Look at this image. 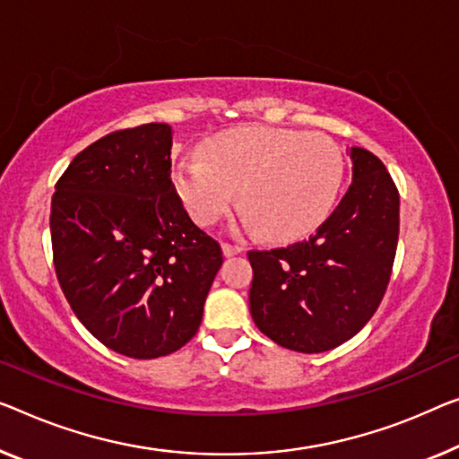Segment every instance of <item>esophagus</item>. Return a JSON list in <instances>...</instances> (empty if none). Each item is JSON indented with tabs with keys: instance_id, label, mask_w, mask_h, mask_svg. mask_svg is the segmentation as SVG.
Here are the masks:
<instances>
[{
	"instance_id": "34e87169",
	"label": "esophagus",
	"mask_w": 459,
	"mask_h": 459,
	"mask_svg": "<svg viewBox=\"0 0 459 459\" xmlns=\"http://www.w3.org/2000/svg\"><path fill=\"white\" fill-rule=\"evenodd\" d=\"M243 251V247H238V245H230V243H222V253L224 257H232V255H238V253Z\"/></svg>"
}]
</instances>
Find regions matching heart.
Wrapping results in <instances>:
<instances>
[{"label": "heart", "mask_w": 459, "mask_h": 459, "mask_svg": "<svg viewBox=\"0 0 459 459\" xmlns=\"http://www.w3.org/2000/svg\"><path fill=\"white\" fill-rule=\"evenodd\" d=\"M202 154L183 159L173 173L191 218L218 222L241 191L245 227L276 243L311 235L330 214L344 179V152L324 134L235 127L204 143Z\"/></svg>", "instance_id": "heart-1"}]
</instances>
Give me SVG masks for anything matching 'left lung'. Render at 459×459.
Listing matches in <instances>:
<instances>
[{"label": "left lung", "instance_id": "8db88e82", "mask_svg": "<svg viewBox=\"0 0 459 459\" xmlns=\"http://www.w3.org/2000/svg\"><path fill=\"white\" fill-rule=\"evenodd\" d=\"M352 183L330 218L286 249L249 251L251 317L276 344L316 354L359 333L385 295L400 232V195L377 156L346 150Z\"/></svg>", "mask_w": 459, "mask_h": 459}]
</instances>
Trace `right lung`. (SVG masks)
<instances>
[{
    "mask_svg": "<svg viewBox=\"0 0 459 459\" xmlns=\"http://www.w3.org/2000/svg\"><path fill=\"white\" fill-rule=\"evenodd\" d=\"M173 129H123L70 162L51 200L53 262L94 338L129 359H159L195 336L222 265L170 181Z\"/></svg>",
    "mask_w": 459,
    "mask_h": 459,
    "instance_id": "obj_1",
    "label": "right lung"
}]
</instances>
